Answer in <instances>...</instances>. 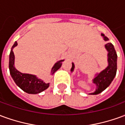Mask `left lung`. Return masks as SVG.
Instances as JSON below:
<instances>
[{
    "label": "left lung",
    "mask_w": 125,
    "mask_h": 125,
    "mask_svg": "<svg viewBox=\"0 0 125 125\" xmlns=\"http://www.w3.org/2000/svg\"><path fill=\"white\" fill-rule=\"evenodd\" d=\"M103 37L104 40L108 41V38L106 37L104 34H101ZM105 48L106 49L108 53V65L104 70H102L99 73H97L96 77L93 79V83L96 86V89L95 92H92V95H96L101 93L107 87L109 86L113 79L115 78L117 69V55L114 45L111 43L107 42L105 45ZM74 63H72V66L71 68V72H72L74 70Z\"/></svg>",
    "instance_id": "1"
}]
</instances>
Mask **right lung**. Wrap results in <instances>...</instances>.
<instances>
[{"label": "right lung", "mask_w": 125, "mask_h": 125, "mask_svg": "<svg viewBox=\"0 0 125 125\" xmlns=\"http://www.w3.org/2000/svg\"><path fill=\"white\" fill-rule=\"evenodd\" d=\"M17 45V42L15 41L12 45L9 55V71L10 76L18 86L24 92L28 94H38L46 90L49 86V83H45L42 80L39 79L35 75L23 73L18 71L15 67V55L12 49ZM64 60H60L55 63L51 72V74L53 73L60 69Z\"/></svg>", "instance_id": "right-lung-1"}]
</instances>
